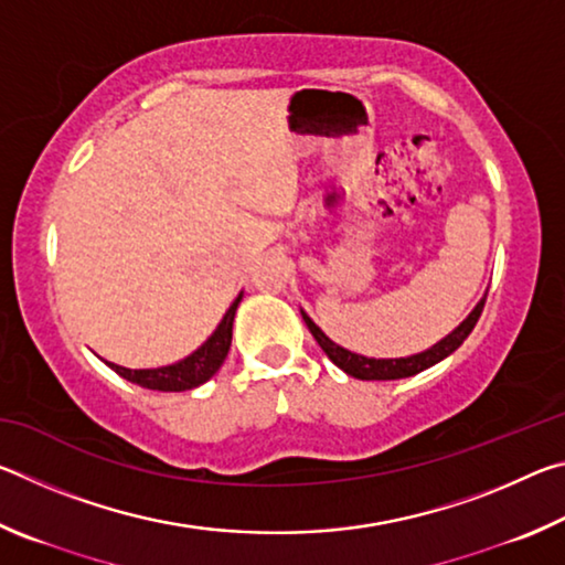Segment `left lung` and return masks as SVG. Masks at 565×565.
Instances as JSON below:
<instances>
[{
    "instance_id": "obj_1",
    "label": "left lung",
    "mask_w": 565,
    "mask_h": 565,
    "mask_svg": "<svg viewBox=\"0 0 565 565\" xmlns=\"http://www.w3.org/2000/svg\"><path fill=\"white\" fill-rule=\"evenodd\" d=\"M483 303L486 299H481L476 303V309L468 313V319L458 327L456 331L448 333L446 339H441L424 353H416V356H408V359H366V356H359V353H351L347 349H341L333 343L327 333H323L317 323H313L306 313L301 311V317L306 321V327H309L311 337L317 339L319 347L323 349V353L337 363L341 371H347L349 376L353 379H361V381H394V379H406V376H414L420 374V371L434 366V363L444 361L446 356H451V353L461 347L466 341L468 333L473 331L478 317H481L483 311Z\"/></svg>"
}]
</instances>
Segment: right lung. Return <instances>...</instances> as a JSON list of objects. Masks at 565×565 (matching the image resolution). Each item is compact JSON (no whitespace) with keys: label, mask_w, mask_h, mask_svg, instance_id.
<instances>
[{"label":"right lung","mask_w":565,"mask_h":565,"mask_svg":"<svg viewBox=\"0 0 565 565\" xmlns=\"http://www.w3.org/2000/svg\"><path fill=\"white\" fill-rule=\"evenodd\" d=\"M242 301V294L236 296L234 303L228 306V311L224 313L222 323H218L216 331L206 339L191 356L184 361L171 363V366H161V369H124L117 366V363H109V366L117 371L121 379L131 381V384H139L141 388H151V391H189L202 386L204 381L212 379L218 366H222L228 347H232V327H234V313L236 306Z\"/></svg>","instance_id":"right-lung-1"}]
</instances>
